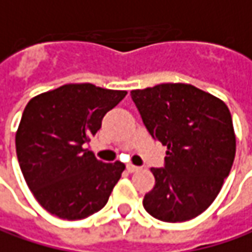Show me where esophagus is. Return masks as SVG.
<instances>
[{
    "label": "esophagus",
    "mask_w": 252,
    "mask_h": 252,
    "mask_svg": "<svg viewBox=\"0 0 252 252\" xmlns=\"http://www.w3.org/2000/svg\"><path fill=\"white\" fill-rule=\"evenodd\" d=\"M141 168L139 166H135V165H132V163H128L126 165V170L129 172V173H132V172H137V170H139Z\"/></svg>",
    "instance_id": "1"
}]
</instances>
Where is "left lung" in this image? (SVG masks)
<instances>
[{
	"mask_svg": "<svg viewBox=\"0 0 252 252\" xmlns=\"http://www.w3.org/2000/svg\"><path fill=\"white\" fill-rule=\"evenodd\" d=\"M152 138L168 148L165 168H151L155 186L144 197L152 217L179 223L217 197L235 157V134L223 100L185 83L131 92Z\"/></svg>",
	"mask_w": 252,
	"mask_h": 252,
	"instance_id": "1",
	"label": "left lung"
}]
</instances>
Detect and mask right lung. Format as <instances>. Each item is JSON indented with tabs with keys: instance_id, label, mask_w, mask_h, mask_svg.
Returning <instances> with one entry per match:
<instances>
[{
	"instance_id": "obj_1",
	"label": "right lung",
	"mask_w": 252,
	"mask_h": 252,
	"mask_svg": "<svg viewBox=\"0 0 252 252\" xmlns=\"http://www.w3.org/2000/svg\"><path fill=\"white\" fill-rule=\"evenodd\" d=\"M126 95L70 83L29 100L15 135L18 162L28 188L50 214L80 220L105 206L126 165L104 163L86 147Z\"/></svg>"
}]
</instances>
